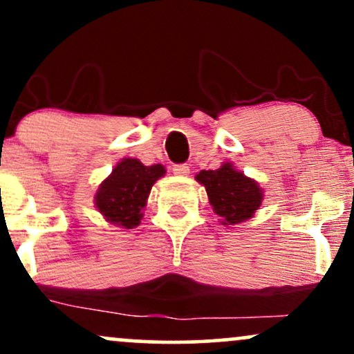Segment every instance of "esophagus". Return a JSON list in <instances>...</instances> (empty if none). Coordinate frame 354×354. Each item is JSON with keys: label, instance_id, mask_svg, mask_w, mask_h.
<instances>
[{"label": "esophagus", "instance_id": "esophagus-1", "mask_svg": "<svg viewBox=\"0 0 354 354\" xmlns=\"http://www.w3.org/2000/svg\"><path fill=\"white\" fill-rule=\"evenodd\" d=\"M173 173L178 174V176H186V174H189V166L186 163L174 165L173 166Z\"/></svg>", "mask_w": 354, "mask_h": 354}]
</instances>
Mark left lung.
I'll use <instances>...</instances> for the list:
<instances>
[{"instance_id":"obj_1","label":"left lung","mask_w":354,"mask_h":354,"mask_svg":"<svg viewBox=\"0 0 354 354\" xmlns=\"http://www.w3.org/2000/svg\"><path fill=\"white\" fill-rule=\"evenodd\" d=\"M208 193L213 211L223 219L225 225H238L250 219L263 201V191L258 183L241 171L225 163L219 169H208L196 174Z\"/></svg>"}]
</instances>
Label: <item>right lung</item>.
Here are the masks:
<instances>
[{"instance_id":"1","label":"right lung","mask_w":354,"mask_h":354,"mask_svg":"<svg viewBox=\"0 0 354 354\" xmlns=\"http://www.w3.org/2000/svg\"><path fill=\"white\" fill-rule=\"evenodd\" d=\"M165 173L161 165L145 166L141 161L126 158L100 185L96 208L113 225L135 228L143 216L141 209L146 206L151 186Z\"/></svg>"}]
</instances>
